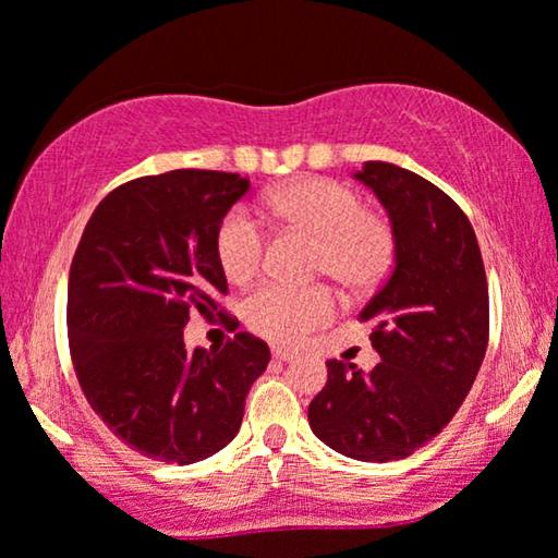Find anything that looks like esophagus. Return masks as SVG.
Masks as SVG:
<instances>
[{"instance_id": "esophagus-1", "label": "esophagus", "mask_w": 558, "mask_h": 558, "mask_svg": "<svg viewBox=\"0 0 558 558\" xmlns=\"http://www.w3.org/2000/svg\"><path fill=\"white\" fill-rule=\"evenodd\" d=\"M271 355H274V361H279V363H289L296 357L294 350H284V348H274Z\"/></svg>"}]
</instances>
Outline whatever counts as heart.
I'll list each match as a JSON object with an SVG mask.
<instances>
[{
  "mask_svg": "<svg viewBox=\"0 0 558 558\" xmlns=\"http://www.w3.org/2000/svg\"><path fill=\"white\" fill-rule=\"evenodd\" d=\"M269 208L287 228L317 239V271L361 292L384 279L391 266L393 235L378 216L365 213L361 195L338 180L294 182L269 195ZM216 254L235 284L262 269L266 233L248 208L235 205L216 231ZM338 296L330 287L264 284L243 300V319L256 335L274 342H296L330 323Z\"/></svg>",
  "mask_w": 558,
  "mask_h": 558,
  "instance_id": "obj_1",
  "label": "heart"
}]
</instances>
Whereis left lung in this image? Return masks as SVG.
Listing matches in <instances>:
<instances>
[{
	"label": "left lung",
	"instance_id": "8db88e82",
	"mask_svg": "<svg viewBox=\"0 0 558 558\" xmlns=\"http://www.w3.org/2000/svg\"><path fill=\"white\" fill-rule=\"evenodd\" d=\"M355 180L393 231V269L361 312L380 363L363 373L327 361L307 416L335 452L403 460L445 429L475 384L490 332L485 266L468 216L429 180L388 162H365Z\"/></svg>",
	"mask_w": 558,
	"mask_h": 558
}]
</instances>
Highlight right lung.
I'll list each match as a JSON object with an SVG mask.
<instances>
[{"mask_svg":"<svg viewBox=\"0 0 558 558\" xmlns=\"http://www.w3.org/2000/svg\"><path fill=\"white\" fill-rule=\"evenodd\" d=\"M246 193L248 180L235 172L136 178L98 203L75 248L68 277L75 376L101 422L149 460L193 464L220 452L239 434L246 396L271 357L248 332L220 350H187L182 340L190 312H216L213 292H228L216 231Z\"/></svg>","mask_w":558,"mask_h":558,"instance_id":"right-lung-1","label":"right lung"}]
</instances>
